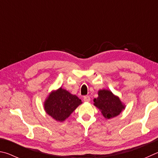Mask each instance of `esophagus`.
<instances>
[{"instance_id": "esophagus-1", "label": "esophagus", "mask_w": 158, "mask_h": 158, "mask_svg": "<svg viewBox=\"0 0 158 158\" xmlns=\"http://www.w3.org/2000/svg\"><path fill=\"white\" fill-rule=\"evenodd\" d=\"M83 100L85 102H89L90 101V97L89 96H84Z\"/></svg>"}]
</instances>
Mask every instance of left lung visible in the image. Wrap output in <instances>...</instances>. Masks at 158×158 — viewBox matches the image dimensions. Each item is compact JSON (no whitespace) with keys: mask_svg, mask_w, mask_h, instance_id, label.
I'll list each match as a JSON object with an SVG mask.
<instances>
[{"mask_svg":"<svg viewBox=\"0 0 158 158\" xmlns=\"http://www.w3.org/2000/svg\"><path fill=\"white\" fill-rule=\"evenodd\" d=\"M98 98L94 99V105L101 110L103 117L109 119L120 114L125 109V106L118 96L113 94L111 91L101 89L98 92Z\"/></svg>","mask_w":158,"mask_h":158,"instance_id":"obj_1","label":"left lung"}]
</instances>
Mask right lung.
<instances>
[{"instance_id":"right-lung-1","label":"right lung","mask_w":158,"mask_h":158,"mask_svg":"<svg viewBox=\"0 0 158 158\" xmlns=\"http://www.w3.org/2000/svg\"><path fill=\"white\" fill-rule=\"evenodd\" d=\"M81 103V100L77 96L60 87L50 94L44 106L47 114L56 121L62 122Z\"/></svg>"}]
</instances>
